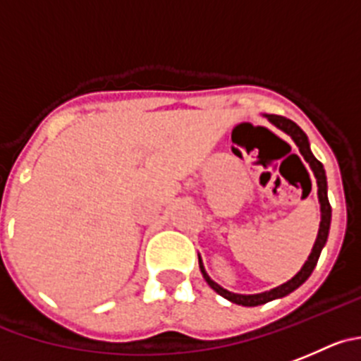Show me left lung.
Returning a JSON list of instances; mask_svg holds the SVG:
<instances>
[{
    "instance_id": "8db88e82",
    "label": "left lung",
    "mask_w": 361,
    "mask_h": 361,
    "mask_svg": "<svg viewBox=\"0 0 361 361\" xmlns=\"http://www.w3.org/2000/svg\"><path fill=\"white\" fill-rule=\"evenodd\" d=\"M265 117L269 119V123L274 124L278 130L285 131V133L290 137L292 140L295 142V146L299 147V153L302 154L306 161L310 164V169L313 171V176L317 180V196H319V203H321V224H319V233L317 238H315V244H313L312 252H310L308 260L305 262V265L301 267V271L294 276L292 279H288L287 283H283L279 287L271 288L267 292H262V294H235V292L226 290V288H222L219 283H215L214 279L208 276V272L204 271V265L201 262L200 257V269H201V274L203 278L207 279V283L217 292L219 295H222L224 299L228 301L235 302V305H242V306H258V305H265V302L272 301V299H279V298H285L288 295L290 292H294L295 288H299L306 279L310 278V274L313 272L315 265H317L319 257H321V251L322 247L326 245V240H328V235H329V224H331V207H329V200H328V181H326V171L322 167L321 161L317 158L313 157L312 149H310V142H308V137H306L305 131L290 119H285L281 116H269L265 114Z\"/></svg>"
}]
</instances>
